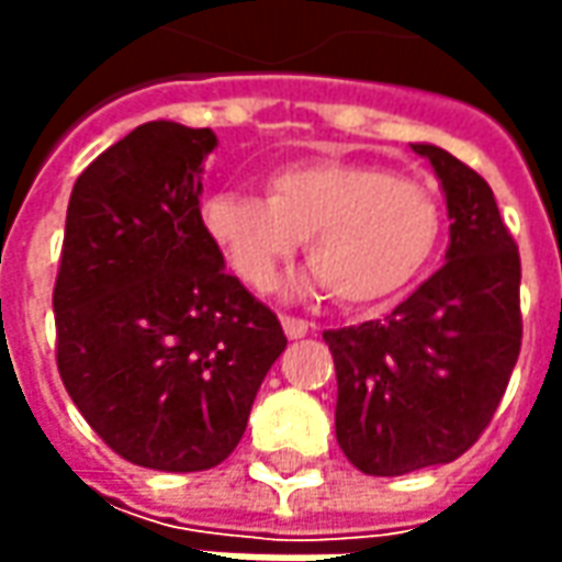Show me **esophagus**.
Instances as JSON below:
<instances>
[{"label": "esophagus", "instance_id": "obj_1", "mask_svg": "<svg viewBox=\"0 0 562 562\" xmlns=\"http://www.w3.org/2000/svg\"><path fill=\"white\" fill-rule=\"evenodd\" d=\"M281 325H284V335L296 340V337H306L313 331V325L310 322H303V318H293V315H281Z\"/></svg>", "mask_w": 562, "mask_h": 562}]
</instances>
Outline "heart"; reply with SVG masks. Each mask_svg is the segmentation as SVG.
Wrapping results in <instances>:
<instances>
[{
	"instance_id": "1",
	"label": "heart",
	"mask_w": 562,
	"mask_h": 562,
	"mask_svg": "<svg viewBox=\"0 0 562 562\" xmlns=\"http://www.w3.org/2000/svg\"><path fill=\"white\" fill-rule=\"evenodd\" d=\"M203 227L234 274L269 291L306 240L313 288L369 310L413 288L441 244V203L416 178L372 162L318 159L278 168L266 200L215 193Z\"/></svg>"
}]
</instances>
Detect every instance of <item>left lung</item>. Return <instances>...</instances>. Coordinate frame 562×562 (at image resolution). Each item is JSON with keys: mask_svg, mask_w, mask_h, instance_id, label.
<instances>
[{"mask_svg": "<svg viewBox=\"0 0 562 562\" xmlns=\"http://www.w3.org/2000/svg\"><path fill=\"white\" fill-rule=\"evenodd\" d=\"M447 196V262L394 313L325 331L335 357V431L366 475L453 463L487 428L522 347L519 249L482 175L413 143Z\"/></svg>", "mask_w": 562, "mask_h": 562, "instance_id": "8db88e82", "label": "left lung"}]
</instances>
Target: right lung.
<instances>
[{
	"label": "right lung",
	"mask_w": 562,
	"mask_h": 562,
	"mask_svg": "<svg viewBox=\"0 0 562 562\" xmlns=\"http://www.w3.org/2000/svg\"><path fill=\"white\" fill-rule=\"evenodd\" d=\"M209 127L146 121L83 168L55 278V359L80 416L127 463L231 457L288 337L225 271L200 212Z\"/></svg>",
	"instance_id": "obj_1"
}]
</instances>
